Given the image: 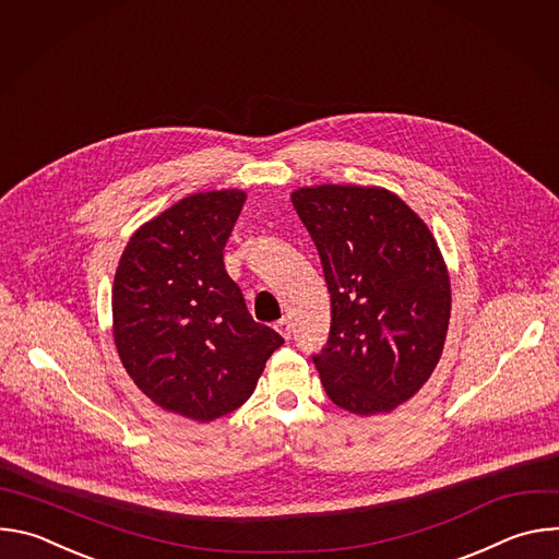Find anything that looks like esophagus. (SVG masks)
I'll return each mask as SVG.
<instances>
[{"mask_svg": "<svg viewBox=\"0 0 559 559\" xmlns=\"http://www.w3.org/2000/svg\"><path fill=\"white\" fill-rule=\"evenodd\" d=\"M274 330H276L285 341H289V338H292V328H289V321H287V318H281V321H276Z\"/></svg>", "mask_w": 559, "mask_h": 559, "instance_id": "34e87169", "label": "esophagus"}]
</instances>
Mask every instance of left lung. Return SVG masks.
<instances>
[{"label":"left lung","instance_id":"left-lung-1","mask_svg":"<svg viewBox=\"0 0 559 559\" xmlns=\"http://www.w3.org/2000/svg\"><path fill=\"white\" fill-rule=\"evenodd\" d=\"M292 203L321 257L332 300L313 356L332 403L389 414L433 373L451 316L447 263L427 223L378 186H311Z\"/></svg>","mask_w":559,"mask_h":559}]
</instances>
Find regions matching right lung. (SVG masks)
Wrapping results in <instances>:
<instances>
[{"label":"right lung","instance_id":"add662e5","mask_svg":"<svg viewBox=\"0 0 559 559\" xmlns=\"http://www.w3.org/2000/svg\"><path fill=\"white\" fill-rule=\"evenodd\" d=\"M246 199H181L130 236L115 274L112 334L128 376L156 407L197 423L241 407L283 345L254 323L223 265Z\"/></svg>","mask_w":559,"mask_h":559}]
</instances>
